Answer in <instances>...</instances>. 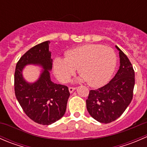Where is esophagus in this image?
<instances>
[{
  "instance_id": "esophagus-1",
  "label": "esophagus",
  "mask_w": 147,
  "mask_h": 147,
  "mask_svg": "<svg viewBox=\"0 0 147 147\" xmlns=\"http://www.w3.org/2000/svg\"><path fill=\"white\" fill-rule=\"evenodd\" d=\"M75 90H76V87H69V92L70 93L73 92L75 91Z\"/></svg>"
}]
</instances>
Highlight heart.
<instances>
[{"mask_svg": "<svg viewBox=\"0 0 147 147\" xmlns=\"http://www.w3.org/2000/svg\"><path fill=\"white\" fill-rule=\"evenodd\" d=\"M117 64L112 48L99 44H88L68 50L66 57H57L54 71L61 82H66L78 68L80 81L94 87H101L109 80Z\"/></svg>", "mask_w": 147, "mask_h": 147, "instance_id": "obj_1", "label": "heart"}]
</instances>
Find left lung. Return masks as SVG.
<instances>
[{
    "instance_id": "8db88e82",
    "label": "left lung",
    "mask_w": 147,
    "mask_h": 147,
    "mask_svg": "<svg viewBox=\"0 0 147 147\" xmlns=\"http://www.w3.org/2000/svg\"><path fill=\"white\" fill-rule=\"evenodd\" d=\"M120 66L115 76L104 87L90 90L86 106L92 117L99 122L110 123L119 117L133 97L135 80L129 60L117 47Z\"/></svg>"
}]
</instances>
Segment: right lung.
Masks as SVG:
<instances>
[{"instance_id":"obj_1","label":"right lung","mask_w":147,"mask_h":147,"mask_svg":"<svg viewBox=\"0 0 147 147\" xmlns=\"http://www.w3.org/2000/svg\"><path fill=\"white\" fill-rule=\"evenodd\" d=\"M50 41L34 46L18 62L14 76L15 94L25 113L32 121L50 125L64 116L69 97L68 87L53 82L50 71L53 67ZM38 65L43 68L39 78L28 83L22 75L26 65Z\"/></svg>"}]
</instances>
